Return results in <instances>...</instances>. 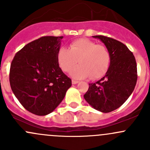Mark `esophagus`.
Instances as JSON below:
<instances>
[{"label":"esophagus","mask_w":150,"mask_h":150,"mask_svg":"<svg viewBox=\"0 0 150 150\" xmlns=\"http://www.w3.org/2000/svg\"><path fill=\"white\" fill-rule=\"evenodd\" d=\"M79 83V81H75V80H72V84H77V83Z\"/></svg>","instance_id":"esophagus-1"}]
</instances>
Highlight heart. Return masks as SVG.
<instances>
[{
  "mask_svg": "<svg viewBox=\"0 0 150 150\" xmlns=\"http://www.w3.org/2000/svg\"><path fill=\"white\" fill-rule=\"evenodd\" d=\"M57 60L60 68L65 72L72 70L79 61L81 64L71 72L72 78L98 79L107 72L111 57L104 45L87 38H79L69 44V49L65 47L60 48Z\"/></svg>",
  "mask_w": 150,
  "mask_h": 150,
  "instance_id": "heart-1",
  "label": "heart"
}]
</instances>
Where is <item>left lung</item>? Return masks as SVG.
<instances>
[{"label": "left lung", "mask_w": 150, "mask_h": 150, "mask_svg": "<svg viewBox=\"0 0 150 150\" xmlns=\"http://www.w3.org/2000/svg\"><path fill=\"white\" fill-rule=\"evenodd\" d=\"M100 39L108 48L110 64L107 73L94 83H89L84 99L91 106L107 113L119 108L134 91L137 81V62L125 44L104 35Z\"/></svg>", "instance_id": "left-lung-1"}]
</instances>
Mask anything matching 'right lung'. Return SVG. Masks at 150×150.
<instances>
[{
    "label": "right lung",
    "instance_id": "right-lung-1",
    "mask_svg": "<svg viewBox=\"0 0 150 150\" xmlns=\"http://www.w3.org/2000/svg\"><path fill=\"white\" fill-rule=\"evenodd\" d=\"M62 38L44 36L36 39L19 50L11 64L12 91L21 104L36 115L54 111L72 86L57 60Z\"/></svg>",
    "mask_w": 150,
    "mask_h": 150
}]
</instances>
